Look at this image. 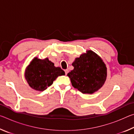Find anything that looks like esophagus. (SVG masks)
<instances>
[{"label": "esophagus", "instance_id": "1", "mask_svg": "<svg viewBox=\"0 0 134 134\" xmlns=\"http://www.w3.org/2000/svg\"><path fill=\"white\" fill-rule=\"evenodd\" d=\"M64 71H65V75H67V74H68V72H69V70H68L67 69H66V70H64Z\"/></svg>", "mask_w": 134, "mask_h": 134}]
</instances>
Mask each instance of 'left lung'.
I'll return each instance as SVG.
<instances>
[{
  "label": "left lung",
  "mask_w": 134,
  "mask_h": 134,
  "mask_svg": "<svg viewBox=\"0 0 134 134\" xmlns=\"http://www.w3.org/2000/svg\"><path fill=\"white\" fill-rule=\"evenodd\" d=\"M74 69L67 74L71 85L82 93H93L103 85L107 76L105 63L92 51L76 58Z\"/></svg>",
  "instance_id": "8db88e82"
}]
</instances>
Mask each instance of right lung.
I'll use <instances>...</instances> for the list:
<instances>
[{
    "instance_id": "1",
    "label": "right lung",
    "mask_w": 134,
    "mask_h": 134,
    "mask_svg": "<svg viewBox=\"0 0 134 134\" xmlns=\"http://www.w3.org/2000/svg\"><path fill=\"white\" fill-rule=\"evenodd\" d=\"M60 67H55L54 64L47 58L41 60L33 59L25 71V79L33 89L43 91L53 83L58 76L64 75Z\"/></svg>"
}]
</instances>
